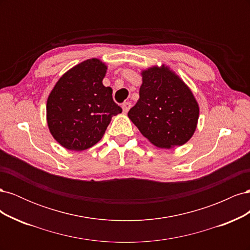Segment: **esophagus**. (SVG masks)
<instances>
[{
    "label": "esophagus",
    "instance_id": "1",
    "mask_svg": "<svg viewBox=\"0 0 250 250\" xmlns=\"http://www.w3.org/2000/svg\"><path fill=\"white\" fill-rule=\"evenodd\" d=\"M130 107H131V103H130L129 101H127V102L123 103V105H122V109H123V113H127V112H128V110H129V109H130Z\"/></svg>",
    "mask_w": 250,
    "mask_h": 250
}]
</instances>
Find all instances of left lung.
I'll return each instance as SVG.
<instances>
[{
	"instance_id": "8db88e82",
	"label": "left lung",
	"mask_w": 250,
	"mask_h": 250,
	"mask_svg": "<svg viewBox=\"0 0 250 250\" xmlns=\"http://www.w3.org/2000/svg\"><path fill=\"white\" fill-rule=\"evenodd\" d=\"M140 99L128 118L157 148L183 146L194 135L199 104L186 82L169 65L141 71Z\"/></svg>"
}]
</instances>
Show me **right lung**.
Returning a JSON list of instances; mask_svg holds the SVG:
<instances>
[{"label": "right lung", "mask_w": 250, "mask_h": 250, "mask_svg": "<svg viewBox=\"0 0 250 250\" xmlns=\"http://www.w3.org/2000/svg\"><path fill=\"white\" fill-rule=\"evenodd\" d=\"M107 65L89 58L67 70L47 100V123L52 137L71 151L86 150L99 142L111 118L122 111L103 85Z\"/></svg>", "instance_id": "add662e5"}]
</instances>
